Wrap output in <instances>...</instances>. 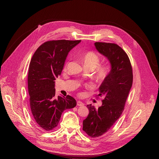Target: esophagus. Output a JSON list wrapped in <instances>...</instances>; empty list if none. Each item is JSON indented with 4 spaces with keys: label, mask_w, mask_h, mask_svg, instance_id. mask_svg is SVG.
Masks as SVG:
<instances>
[{
    "label": "esophagus",
    "mask_w": 159,
    "mask_h": 159,
    "mask_svg": "<svg viewBox=\"0 0 159 159\" xmlns=\"http://www.w3.org/2000/svg\"><path fill=\"white\" fill-rule=\"evenodd\" d=\"M77 105L78 106H83L84 105V104L83 102H80V101H77Z\"/></svg>",
    "instance_id": "obj_1"
}]
</instances>
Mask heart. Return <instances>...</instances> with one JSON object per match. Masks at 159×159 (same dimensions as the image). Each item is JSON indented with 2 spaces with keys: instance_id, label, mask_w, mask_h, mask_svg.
I'll use <instances>...</instances> for the list:
<instances>
[{
  "instance_id": "heart-1",
  "label": "heart",
  "mask_w": 159,
  "mask_h": 159,
  "mask_svg": "<svg viewBox=\"0 0 159 159\" xmlns=\"http://www.w3.org/2000/svg\"><path fill=\"white\" fill-rule=\"evenodd\" d=\"M81 60L85 69H89L93 71L95 70L100 63V57L93 52H86L81 54ZM68 63L65 65V69L67 66ZM108 74V68L106 66L98 67L94 75V79L98 82L105 79Z\"/></svg>"
}]
</instances>
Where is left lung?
Listing matches in <instances>:
<instances>
[{"instance_id":"obj_1","label":"left lung","mask_w":159,"mask_h":159,"mask_svg":"<svg viewBox=\"0 0 159 159\" xmlns=\"http://www.w3.org/2000/svg\"><path fill=\"white\" fill-rule=\"evenodd\" d=\"M97 50L109 61L111 71L100 85L98 96L101 106L87 105L89 115L83 121V130L92 138L107 132L120 118L133 84V70L126 53L115 43L96 42Z\"/></svg>"}]
</instances>
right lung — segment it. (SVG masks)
<instances>
[{"instance_id":"obj_1","label":"right lung","mask_w":159,"mask_h":159,"mask_svg":"<svg viewBox=\"0 0 159 159\" xmlns=\"http://www.w3.org/2000/svg\"><path fill=\"white\" fill-rule=\"evenodd\" d=\"M81 40H52L43 43L30 61L28 85L30 104L36 123L42 129H55L64 110L76 106L70 96H55V81L60 75L69 52Z\"/></svg>"}]
</instances>
